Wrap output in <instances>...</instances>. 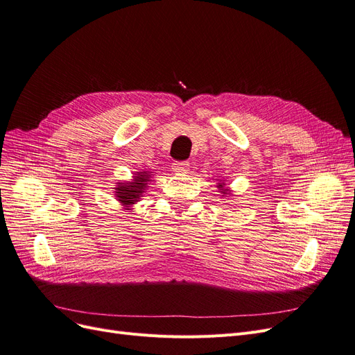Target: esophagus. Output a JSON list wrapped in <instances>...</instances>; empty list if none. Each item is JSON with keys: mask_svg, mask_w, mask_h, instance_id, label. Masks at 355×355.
<instances>
[{"mask_svg": "<svg viewBox=\"0 0 355 355\" xmlns=\"http://www.w3.org/2000/svg\"><path fill=\"white\" fill-rule=\"evenodd\" d=\"M172 168L176 173H187L189 170V162H175L172 164Z\"/></svg>", "mask_w": 355, "mask_h": 355, "instance_id": "obj_1", "label": "esophagus"}]
</instances>
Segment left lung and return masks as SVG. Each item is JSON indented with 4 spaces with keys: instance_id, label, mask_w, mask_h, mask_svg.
Masks as SVG:
<instances>
[{
    "instance_id": "left-lung-1",
    "label": "left lung",
    "mask_w": 355,
    "mask_h": 355,
    "mask_svg": "<svg viewBox=\"0 0 355 355\" xmlns=\"http://www.w3.org/2000/svg\"><path fill=\"white\" fill-rule=\"evenodd\" d=\"M218 187H223V185H218ZM224 193H225V191H224Z\"/></svg>"
}]
</instances>
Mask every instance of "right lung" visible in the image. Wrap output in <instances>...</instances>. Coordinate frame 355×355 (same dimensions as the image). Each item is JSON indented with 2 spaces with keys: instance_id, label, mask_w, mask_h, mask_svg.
I'll list each match as a JSON object with an SVG mask.
<instances>
[{
  "instance_id": "add662e5",
  "label": "right lung",
  "mask_w": 355,
  "mask_h": 355,
  "mask_svg": "<svg viewBox=\"0 0 355 355\" xmlns=\"http://www.w3.org/2000/svg\"><path fill=\"white\" fill-rule=\"evenodd\" d=\"M148 173L141 172L138 176H135V180L131 183H123V185H118L116 195L118 200L123 205H131L135 204L137 200H139V195L144 192V188L147 187Z\"/></svg>"
}]
</instances>
